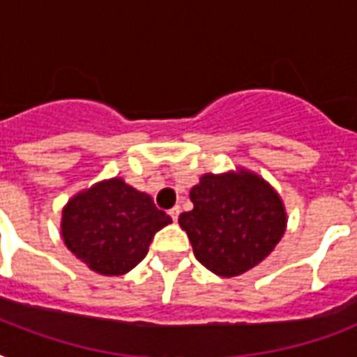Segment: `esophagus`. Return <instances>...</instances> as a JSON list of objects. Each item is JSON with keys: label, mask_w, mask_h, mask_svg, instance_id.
I'll return each instance as SVG.
<instances>
[{"label": "esophagus", "mask_w": 357, "mask_h": 357, "mask_svg": "<svg viewBox=\"0 0 357 357\" xmlns=\"http://www.w3.org/2000/svg\"><path fill=\"white\" fill-rule=\"evenodd\" d=\"M168 215H170V217H172L174 222H178V217H179V207H178V206L172 207V209H170V211H168Z\"/></svg>", "instance_id": "1"}]
</instances>
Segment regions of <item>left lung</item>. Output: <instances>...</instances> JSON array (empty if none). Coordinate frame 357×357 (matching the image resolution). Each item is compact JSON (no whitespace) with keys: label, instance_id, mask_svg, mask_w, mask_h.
<instances>
[{"label":"left lung","instance_id":"left-lung-1","mask_svg":"<svg viewBox=\"0 0 357 357\" xmlns=\"http://www.w3.org/2000/svg\"><path fill=\"white\" fill-rule=\"evenodd\" d=\"M192 211L179 215L196 259L217 276L254 268L276 248L287 215L276 190L250 170L204 174L190 189Z\"/></svg>","mask_w":357,"mask_h":357}]
</instances>
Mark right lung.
<instances>
[{"instance_id": "add662e5", "label": "right lung", "mask_w": 357, "mask_h": 357, "mask_svg": "<svg viewBox=\"0 0 357 357\" xmlns=\"http://www.w3.org/2000/svg\"><path fill=\"white\" fill-rule=\"evenodd\" d=\"M170 222L150 195L113 178L81 190L66 204L61 235L91 271L122 276L144 259L153 235Z\"/></svg>"}]
</instances>
